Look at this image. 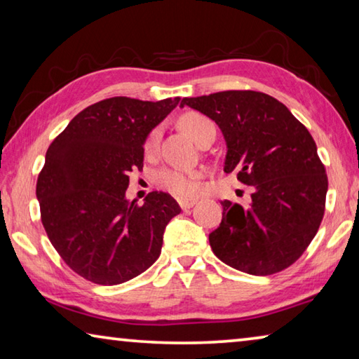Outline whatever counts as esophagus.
<instances>
[{
  "mask_svg": "<svg viewBox=\"0 0 359 359\" xmlns=\"http://www.w3.org/2000/svg\"><path fill=\"white\" fill-rule=\"evenodd\" d=\"M196 201H198V199H194V198H190V199H188V198H180L179 199V204H180L182 209L187 210V209L193 208V205L196 204Z\"/></svg>",
  "mask_w": 359,
  "mask_h": 359,
  "instance_id": "esophagus-1",
  "label": "esophagus"
}]
</instances>
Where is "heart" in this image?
Instances as JSON below:
<instances>
[{
	"label": "heart",
	"mask_w": 359,
	"mask_h": 359,
	"mask_svg": "<svg viewBox=\"0 0 359 359\" xmlns=\"http://www.w3.org/2000/svg\"><path fill=\"white\" fill-rule=\"evenodd\" d=\"M179 125L180 128L184 130L188 136H190L194 142L201 144L203 139L209 135V133L215 131V126L212 121L204 117L203 114L199 112H187L182 115L179 118ZM158 139H160V130L155 128L150 133L145 139V151L147 154H151L156 149L158 145ZM201 175L198 172H179V171H172V169H166V171H161L158 174L156 182L158 185L166 188L174 194L182 198H190L198 194L199 190H201Z\"/></svg>",
	"instance_id": "obj_1"
}]
</instances>
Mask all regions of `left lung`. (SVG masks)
Wrapping results in <instances>:
<instances>
[{"instance_id":"8db88e82","label":"left lung","mask_w":359,"mask_h":359,"mask_svg":"<svg viewBox=\"0 0 359 359\" xmlns=\"http://www.w3.org/2000/svg\"><path fill=\"white\" fill-rule=\"evenodd\" d=\"M180 106L215 121L226 142L223 171L253 187L248 205L222 201V223L209 234L212 250L252 276L287 269L325 214L327 177L311 133L280 101L252 90L184 98Z\"/></svg>"}]
</instances>
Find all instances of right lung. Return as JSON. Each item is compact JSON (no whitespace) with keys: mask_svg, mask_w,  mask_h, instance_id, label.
<instances>
[{"mask_svg":"<svg viewBox=\"0 0 359 359\" xmlns=\"http://www.w3.org/2000/svg\"><path fill=\"white\" fill-rule=\"evenodd\" d=\"M179 101L102 100L79 112L47 149L36 185L42 224L65 263L87 280L123 283L160 257L180 205L163 191L139 205L126 188L130 172L144 166L145 139Z\"/></svg>","mask_w":359,"mask_h":359,"instance_id":"add662e5","label":"right lung"}]
</instances>
